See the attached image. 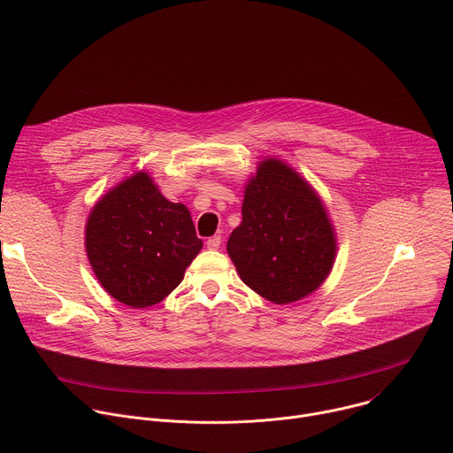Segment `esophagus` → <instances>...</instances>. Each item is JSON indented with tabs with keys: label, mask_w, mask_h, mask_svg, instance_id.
Here are the masks:
<instances>
[{
	"label": "esophagus",
	"mask_w": 453,
	"mask_h": 453,
	"mask_svg": "<svg viewBox=\"0 0 453 453\" xmlns=\"http://www.w3.org/2000/svg\"><path fill=\"white\" fill-rule=\"evenodd\" d=\"M220 243H222V238H220V236H211V238H208L206 247H208L210 250H217V249L220 247Z\"/></svg>",
	"instance_id": "1"
}]
</instances>
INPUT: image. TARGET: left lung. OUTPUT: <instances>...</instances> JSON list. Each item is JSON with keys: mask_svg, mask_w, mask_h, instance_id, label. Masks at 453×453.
<instances>
[{"mask_svg": "<svg viewBox=\"0 0 453 453\" xmlns=\"http://www.w3.org/2000/svg\"><path fill=\"white\" fill-rule=\"evenodd\" d=\"M227 254L250 290L288 304L330 276L335 227L313 186L288 163L265 157L243 188L242 224L227 240Z\"/></svg>", "mask_w": 453, "mask_h": 453, "instance_id": "8db88e82", "label": "left lung"}]
</instances>
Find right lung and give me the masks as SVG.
Instances as JSON below:
<instances>
[{
	"label": "right lung",
	"mask_w": 453,
	"mask_h": 453,
	"mask_svg": "<svg viewBox=\"0 0 453 453\" xmlns=\"http://www.w3.org/2000/svg\"><path fill=\"white\" fill-rule=\"evenodd\" d=\"M201 249L189 210L170 203L143 170L104 193L86 222V252L96 280L133 308L163 301Z\"/></svg>",
	"instance_id": "right-lung-1"
}]
</instances>
